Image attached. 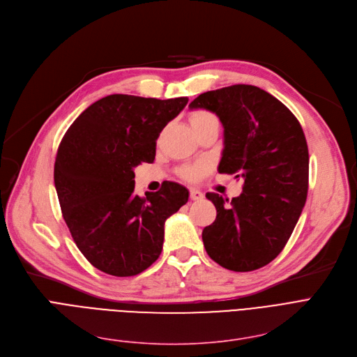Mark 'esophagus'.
Masks as SVG:
<instances>
[{
	"label": "esophagus",
	"instance_id": "34e87169",
	"mask_svg": "<svg viewBox=\"0 0 357 357\" xmlns=\"http://www.w3.org/2000/svg\"><path fill=\"white\" fill-rule=\"evenodd\" d=\"M190 199L192 200H202L203 199V193L197 189H190Z\"/></svg>",
	"mask_w": 357,
	"mask_h": 357
}]
</instances>
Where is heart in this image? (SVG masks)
I'll use <instances>...</instances> for the list:
<instances>
[{
	"label": "heart",
	"mask_w": 357,
	"mask_h": 357,
	"mask_svg": "<svg viewBox=\"0 0 357 357\" xmlns=\"http://www.w3.org/2000/svg\"><path fill=\"white\" fill-rule=\"evenodd\" d=\"M189 122L193 128L195 132L206 128V126H211V125H218V119L213 113L208 112V110H203V109H197V110H192L189 113ZM206 172V167L203 164H195V165H189L181 169V176L185 178V180H190V181H195V180H199L203 174H205Z\"/></svg>",
	"instance_id": "1"
}]
</instances>
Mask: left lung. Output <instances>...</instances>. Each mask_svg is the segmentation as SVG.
<instances>
[{"label": "left lung", "instance_id": "left-lung-1", "mask_svg": "<svg viewBox=\"0 0 357 357\" xmlns=\"http://www.w3.org/2000/svg\"><path fill=\"white\" fill-rule=\"evenodd\" d=\"M189 107L219 117L218 172L244 178L231 202L206 193L216 208L215 222L202 232L206 252L228 270H257L284 248L307 202L310 154L301 123L276 97L247 84L203 93Z\"/></svg>", "mask_w": 357, "mask_h": 357}]
</instances>
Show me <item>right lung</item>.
Segmentation results:
<instances>
[{
  "label": "right lung",
  "instance_id": "right-lung-1",
  "mask_svg": "<svg viewBox=\"0 0 357 357\" xmlns=\"http://www.w3.org/2000/svg\"><path fill=\"white\" fill-rule=\"evenodd\" d=\"M188 101L112 94L63 135L54 169L62 216L84 257L107 275L135 276L154 263L167 218L189 200L173 181L144 197L133 193V168L155 160L161 130Z\"/></svg>",
  "mask_w": 357,
  "mask_h": 357
}]
</instances>
